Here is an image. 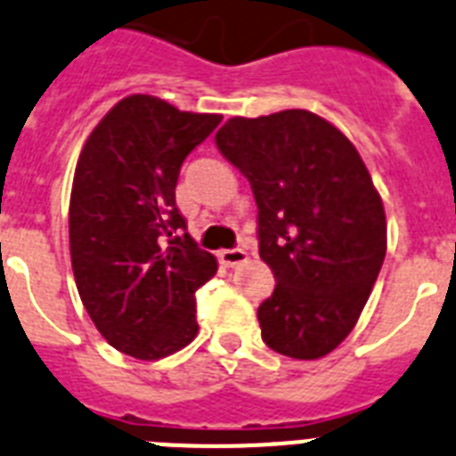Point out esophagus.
<instances>
[{
	"label": "esophagus",
	"mask_w": 456,
	"mask_h": 456,
	"mask_svg": "<svg viewBox=\"0 0 456 456\" xmlns=\"http://www.w3.org/2000/svg\"><path fill=\"white\" fill-rule=\"evenodd\" d=\"M219 260L225 267L242 265V263H247V251L244 248H224V251H219Z\"/></svg>",
	"instance_id": "34e87169"
}]
</instances>
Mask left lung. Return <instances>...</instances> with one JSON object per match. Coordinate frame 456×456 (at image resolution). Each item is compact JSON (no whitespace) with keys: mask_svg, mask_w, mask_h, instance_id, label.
Returning <instances> with one entry per match:
<instances>
[{"mask_svg":"<svg viewBox=\"0 0 456 456\" xmlns=\"http://www.w3.org/2000/svg\"><path fill=\"white\" fill-rule=\"evenodd\" d=\"M214 140L251 184L258 254L274 272L258 306L263 341L295 360L328 355L355 328L387 248L367 166L309 110L232 117Z\"/></svg>","mask_w":456,"mask_h":456,"instance_id":"left-lung-1","label":"left lung"}]
</instances>
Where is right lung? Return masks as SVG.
Returning <instances> with one entry per match:
<instances>
[{
  "mask_svg": "<svg viewBox=\"0 0 456 456\" xmlns=\"http://www.w3.org/2000/svg\"><path fill=\"white\" fill-rule=\"evenodd\" d=\"M221 124L157 96H126L85 142L69 209L73 276L112 348L159 360L198 332L196 290L216 258L186 232L175 202L180 168Z\"/></svg>",
  "mask_w": 456,
  "mask_h": 456,
  "instance_id": "add662e5",
  "label": "right lung"
}]
</instances>
